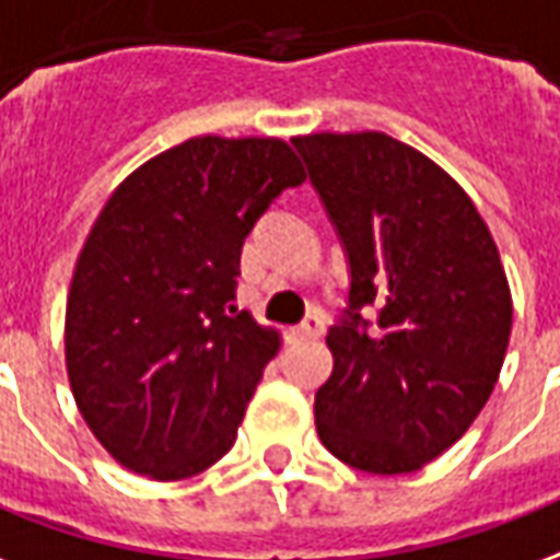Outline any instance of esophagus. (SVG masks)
I'll use <instances>...</instances> for the list:
<instances>
[{
  "label": "esophagus",
  "mask_w": 560,
  "mask_h": 560,
  "mask_svg": "<svg viewBox=\"0 0 560 560\" xmlns=\"http://www.w3.org/2000/svg\"><path fill=\"white\" fill-rule=\"evenodd\" d=\"M322 330H325V319H322L319 313H310L307 319L301 322L298 328H292V337L295 340H319Z\"/></svg>",
  "instance_id": "34e87169"
}]
</instances>
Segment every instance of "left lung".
<instances>
[{"label":"left lung","instance_id":"left-lung-1","mask_svg":"<svg viewBox=\"0 0 560 560\" xmlns=\"http://www.w3.org/2000/svg\"><path fill=\"white\" fill-rule=\"evenodd\" d=\"M292 145L349 262L319 439L370 475L418 471L475 423L504 364L513 301L495 241L442 166L387 133ZM364 306L380 307L375 323Z\"/></svg>","mask_w":560,"mask_h":560}]
</instances>
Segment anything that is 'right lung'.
I'll use <instances>...</instances> for the list:
<instances>
[{
  "instance_id": "add662e5",
  "label": "right lung",
  "mask_w": 560,
  "mask_h": 560,
  "mask_svg": "<svg viewBox=\"0 0 560 560\" xmlns=\"http://www.w3.org/2000/svg\"><path fill=\"white\" fill-rule=\"evenodd\" d=\"M304 182L271 137H196L130 173L77 259L65 364L77 409L137 475L182 480L235 444L277 330L235 310L241 247Z\"/></svg>"
}]
</instances>
